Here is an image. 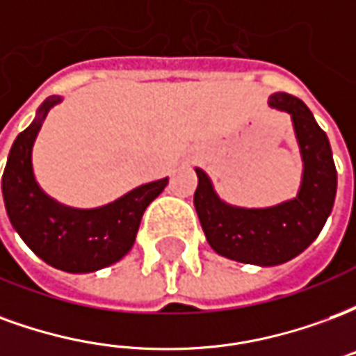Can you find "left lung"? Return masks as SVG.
Returning <instances> with one entry per match:
<instances>
[{
  "instance_id": "left-lung-1",
  "label": "left lung",
  "mask_w": 356,
  "mask_h": 356,
  "mask_svg": "<svg viewBox=\"0 0 356 356\" xmlns=\"http://www.w3.org/2000/svg\"><path fill=\"white\" fill-rule=\"evenodd\" d=\"M268 106L290 114L303 173L298 194L268 208L227 204L211 179L196 168L194 208L208 244L227 259L275 267L298 257L321 234L336 200L337 171L326 133L303 101L288 93L268 97Z\"/></svg>"
}]
</instances>
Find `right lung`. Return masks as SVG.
Masks as SVG:
<instances>
[{
    "instance_id": "right-lung-1",
    "label": "right lung",
    "mask_w": 356,
    "mask_h": 356,
    "mask_svg": "<svg viewBox=\"0 0 356 356\" xmlns=\"http://www.w3.org/2000/svg\"><path fill=\"white\" fill-rule=\"evenodd\" d=\"M63 97H47L35 118L13 143L1 194L13 229L40 259L66 273H95L120 261L133 248L148 204L168 177L133 188L99 208H72L55 200L35 181L32 150L45 118Z\"/></svg>"
}]
</instances>
